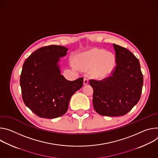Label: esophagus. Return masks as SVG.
I'll return each instance as SVG.
<instances>
[{"label": "esophagus", "mask_w": 158, "mask_h": 158, "mask_svg": "<svg viewBox=\"0 0 158 158\" xmlns=\"http://www.w3.org/2000/svg\"><path fill=\"white\" fill-rule=\"evenodd\" d=\"M89 83V80L87 79L86 78H84V80H83V85H86Z\"/></svg>", "instance_id": "34e87169"}]
</instances>
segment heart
<instances>
[{"label": "heart", "instance_id": "obj_1", "mask_svg": "<svg viewBox=\"0 0 158 158\" xmlns=\"http://www.w3.org/2000/svg\"><path fill=\"white\" fill-rule=\"evenodd\" d=\"M75 63L81 69L92 68V76L98 79H103L111 75L116 66L115 57L112 52L98 48L77 55Z\"/></svg>", "mask_w": 158, "mask_h": 158}]
</instances>
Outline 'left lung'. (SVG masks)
<instances>
[{
  "label": "left lung",
  "mask_w": 158,
  "mask_h": 158,
  "mask_svg": "<svg viewBox=\"0 0 158 158\" xmlns=\"http://www.w3.org/2000/svg\"><path fill=\"white\" fill-rule=\"evenodd\" d=\"M116 66L112 75L90 80L93 105L100 115L117 117L128 113L141 98L143 75L139 60L127 49L113 44Z\"/></svg>",
  "instance_id": "1"
}]
</instances>
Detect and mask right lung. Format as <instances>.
I'll return each instance as SVG.
<instances>
[{
	"label": "right lung",
	"instance_id": "right-lung-1",
	"mask_svg": "<svg viewBox=\"0 0 158 158\" xmlns=\"http://www.w3.org/2000/svg\"><path fill=\"white\" fill-rule=\"evenodd\" d=\"M67 51L58 45L42 47L24 63L20 77L23 100L40 117L54 118L64 115L72 96L83 86V78L69 81L61 75L58 62Z\"/></svg>",
	"mask_w": 158,
	"mask_h": 158
}]
</instances>
